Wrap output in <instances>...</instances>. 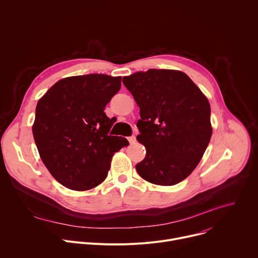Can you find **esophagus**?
I'll return each mask as SVG.
<instances>
[{"instance_id":"obj_1","label":"esophagus","mask_w":258,"mask_h":258,"mask_svg":"<svg viewBox=\"0 0 258 258\" xmlns=\"http://www.w3.org/2000/svg\"><path fill=\"white\" fill-rule=\"evenodd\" d=\"M127 140H128L130 144H135V143H136V141H137L135 136H131V137H128V138H127Z\"/></svg>"}]
</instances>
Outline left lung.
Here are the masks:
<instances>
[{
    "label": "left lung",
    "mask_w": 258,
    "mask_h": 258,
    "mask_svg": "<svg viewBox=\"0 0 258 258\" xmlns=\"http://www.w3.org/2000/svg\"><path fill=\"white\" fill-rule=\"evenodd\" d=\"M140 107L137 140L146 157L136 165L141 177L173 186L196 168L209 144L210 105L181 71L149 69L122 79Z\"/></svg>",
    "instance_id": "1"
}]
</instances>
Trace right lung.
I'll return each mask as SVG.
<instances>
[{"mask_svg": "<svg viewBox=\"0 0 258 258\" xmlns=\"http://www.w3.org/2000/svg\"><path fill=\"white\" fill-rule=\"evenodd\" d=\"M120 87V77H69L39 100L33 139L42 161L64 187H97L106 178L113 154L128 145L125 138L108 135L113 122L104 112Z\"/></svg>", "mask_w": 258, "mask_h": 258, "instance_id": "1", "label": "right lung"}]
</instances>
